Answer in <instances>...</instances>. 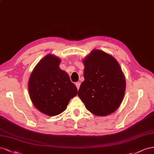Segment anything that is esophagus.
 Instances as JSON below:
<instances>
[{
    "label": "esophagus",
    "instance_id": "1",
    "mask_svg": "<svg viewBox=\"0 0 154 154\" xmlns=\"http://www.w3.org/2000/svg\"><path fill=\"white\" fill-rule=\"evenodd\" d=\"M75 85H76L77 88V90L79 89V87H80V85H81V83H80L79 82H76V83H75Z\"/></svg>",
    "mask_w": 154,
    "mask_h": 154
}]
</instances>
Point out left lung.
<instances>
[{
  "mask_svg": "<svg viewBox=\"0 0 154 154\" xmlns=\"http://www.w3.org/2000/svg\"><path fill=\"white\" fill-rule=\"evenodd\" d=\"M83 64L85 81L78 96L95 116L113 113L120 106L126 90L125 77L119 64L112 55L100 50H92Z\"/></svg>",
  "mask_w": 154,
  "mask_h": 154,
  "instance_id": "obj_1",
  "label": "left lung"
}]
</instances>
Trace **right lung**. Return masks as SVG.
<instances>
[{
	"label": "right lung",
	"instance_id": "add662e5",
	"mask_svg": "<svg viewBox=\"0 0 154 154\" xmlns=\"http://www.w3.org/2000/svg\"><path fill=\"white\" fill-rule=\"evenodd\" d=\"M60 59L48 54L35 66L28 81L31 100L38 111L55 116L63 112L76 96V86L68 74L59 68Z\"/></svg>",
	"mask_w": 154,
	"mask_h": 154
}]
</instances>
